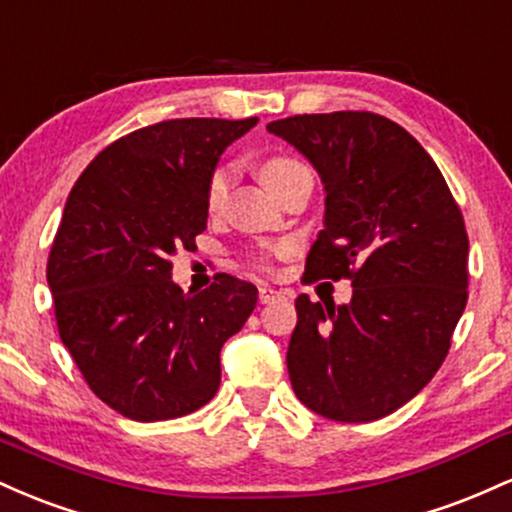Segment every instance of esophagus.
<instances>
[{"instance_id": "1", "label": "esophagus", "mask_w": 512, "mask_h": 512, "mask_svg": "<svg viewBox=\"0 0 512 512\" xmlns=\"http://www.w3.org/2000/svg\"><path fill=\"white\" fill-rule=\"evenodd\" d=\"M281 298V291L272 289V286H260V303H272Z\"/></svg>"}]
</instances>
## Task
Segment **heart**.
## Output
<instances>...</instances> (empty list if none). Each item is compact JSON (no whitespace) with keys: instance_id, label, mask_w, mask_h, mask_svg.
I'll return each mask as SVG.
<instances>
[{"instance_id":"heart-1","label":"heart","mask_w":512,"mask_h":512,"mask_svg":"<svg viewBox=\"0 0 512 512\" xmlns=\"http://www.w3.org/2000/svg\"><path fill=\"white\" fill-rule=\"evenodd\" d=\"M260 175L264 180V185L269 187V190L274 192H281L284 187H289L291 182H298V180H313V170H310L308 163H303L301 158L296 156H286V154H272L267 156L262 161L260 166ZM228 185H231V168L228 166H219L211 173V178L207 182V209L209 211H216L223 204V199H226V192H228ZM274 252H284V248L274 250ZM255 267L260 269H269V257L267 255H255Z\"/></svg>"}]
</instances>
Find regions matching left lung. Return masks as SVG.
Instances as JSON below:
<instances>
[{"instance_id": "1", "label": "left lung", "mask_w": 512, "mask_h": 512, "mask_svg": "<svg viewBox=\"0 0 512 512\" xmlns=\"http://www.w3.org/2000/svg\"><path fill=\"white\" fill-rule=\"evenodd\" d=\"M325 182V228L308 279H351L346 305L296 298L286 366L325 419L366 424L419 395L467 305L469 238L433 158L397 122L366 110L269 122Z\"/></svg>"}]
</instances>
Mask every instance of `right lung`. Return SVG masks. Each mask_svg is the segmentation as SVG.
Returning a JSON list of instances; mask_svg holds the SVG:
<instances>
[{
    "instance_id": "obj_1",
    "label": "right lung",
    "mask_w": 512,
    "mask_h": 512,
    "mask_svg": "<svg viewBox=\"0 0 512 512\" xmlns=\"http://www.w3.org/2000/svg\"><path fill=\"white\" fill-rule=\"evenodd\" d=\"M257 125L185 117L142 127L88 163L48 257L55 320L81 375L134 421L192 414L216 395L221 346L243 330L257 289L216 274L202 293L173 284L170 257L207 228V182L228 144Z\"/></svg>"
}]
</instances>
